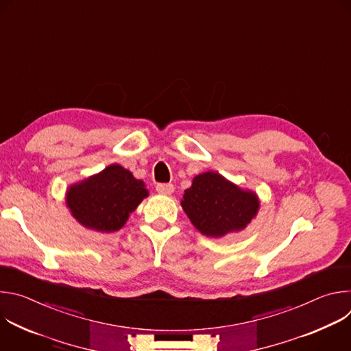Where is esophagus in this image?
I'll return each mask as SVG.
<instances>
[{"label":"esophagus","mask_w":351,"mask_h":351,"mask_svg":"<svg viewBox=\"0 0 351 351\" xmlns=\"http://www.w3.org/2000/svg\"><path fill=\"white\" fill-rule=\"evenodd\" d=\"M156 189L160 194H164V195H171L175 191V187L172 183H160L157 184Z\"/></svg>","instance_id":"34e87169"}]
</instances>
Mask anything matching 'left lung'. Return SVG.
I'll return each mask as SVG.
<instances>
[{
    "mask_svg": "<svg viewBox=\"0 0 351 351\" xmlns=\"http://www.w3.org/2000/svg\"><path fill=\"white\" fill-rule=\"evenodd\" d=\"M180 206L199 233L219 239L244 230L258 214L260 198L256 191L208 171L193 178Z\"/></svg>",
    "mask_w": 351,
    "mask_h": 351,
    "instance_id": "1",
    "label": "left lung"
}]
</instances>
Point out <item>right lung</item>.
<instances>
[{"instance_id":"obj_1","label":"right lung","mask_w":351,"mask_h":351,"mask_svg":"<svg viewBox=\"0 0 351 351\" xmlns=\"http://www.w3.org/2000/svg\"><path fill=\"white\" fill-rule=\"evenodd\" d=\"M148 197L145 183L119 164L71 184L65 203L71 215L86 229L111 233L119 230L130 214Z\"/></svg>"}]
</instances>
